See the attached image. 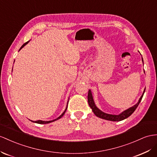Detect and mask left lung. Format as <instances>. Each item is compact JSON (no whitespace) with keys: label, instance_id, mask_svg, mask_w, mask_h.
Listing matches in <instances>:
<instances>
[{"label":"left lung","instance_id":"left-lung-1","mask_svg":"<svg viewBox=\"0 0 157 157\" xmlns=\"http://www.w3.org/2000/svg\"><path fill=\"white\" fill-rule=\"evenodd\" d=\"M142 61L143 62V58H142ZM144 91H145V89L144 90V91H143L142 95L140 96V99H139V101L136 103L135 105L132 106L130 108H128V109L123 111V112H121V113L119 115L108 114V113H104V112H103L102 111L100 110L99 108L95 105L94 98H93V95H92L91 91L90 90H89V91H88L87 101H88V103H89L90 107L91 108L92 111L94 112V113L96 116H97L98 117H99V118L103 119L108 120V121H120L124 120V119H125L127 117H129V116L135 111V109H136V107H138L139 104L140 103V101H141V99L143 98V96L144 93Z\"/></svg>","mask_w":157,"mask_h":157}]
</instances>
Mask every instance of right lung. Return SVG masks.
Masks as SVG:
<instances>
[{
	"label": "right lung",
	"mask_w": 157,
	"mask_h": 157,
	"mask_svg": "<svg viewBox=\"0 0 157 157\" xmlns=\"http://www.w3.org/2000/svg\"><path fill=\"white\" fill-rule=\"evenodd\" d=\"M29 42H30V40H29V41H28V42H26V43L24 44L23 45L21 46V48H20L19 51L21 50L22 48L25 47V46L26 45V44H27L28 43H29ZM68 101H69V100H68V101H67V103H68ZM67 106H66V109L64 110V111L63 112L62 114L61 115H59L58 118H56V119H54V120H52V121H42V120H38V121H33V122H34V123H38V124H47V123H52V122H54V121H56V120H58V119H60V118L63 117V115L64 114H65V112L66 111V110H67Z\"/></svg>",
	"instance_id": "obj_1"
}]
</instances>
